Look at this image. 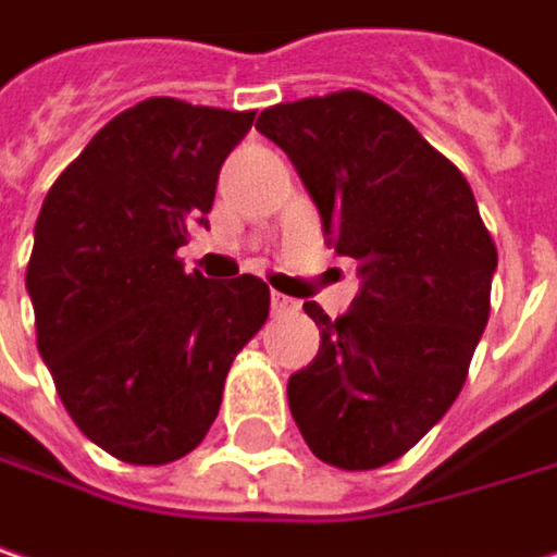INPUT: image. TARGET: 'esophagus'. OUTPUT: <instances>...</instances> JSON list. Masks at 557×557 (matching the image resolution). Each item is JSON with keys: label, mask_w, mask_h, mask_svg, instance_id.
Segmentation results:
<instances>
[{"label": "esophagus", "mask_w": 557, "mask_h": 557, "mask_svg": "<svg viewBox=\"0 0 557 557\" xmlns=\"http://www.w3.org/2000/svg\"><path fill=\"white\" fill-rule=\"evenodd\" d=\"M271 309L274 314H289V311H296V299H289L283 293H271Z\"/></svg>", "instance_id": "34e87169"}]
</instances>
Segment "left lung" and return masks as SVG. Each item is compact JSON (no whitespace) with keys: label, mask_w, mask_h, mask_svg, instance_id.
I'll return each instance as SVG.
<instances>
[{"label":"left lung","mask_w":557,"mask_h":557,"mask_svg":"<svg viewBox=\"0 0 557 557\" xmlns=\"http://www.w3.org/2000/svg\"><path fill=\"white\" fill-rule=\"evenodd\" d=\"M255 128L293 160L324 233L362 274L341 318L302 306L321 346L289 377L293 419L318 460L377 470L457 400L488 324L498 248L467 176L372 94L277 103Z\"/></svg>","instance_id":"obj_1"}]
</instances>
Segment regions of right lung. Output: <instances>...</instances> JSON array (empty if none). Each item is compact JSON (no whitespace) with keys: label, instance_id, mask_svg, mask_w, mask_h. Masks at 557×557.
I'll return each mask as SVG.
<instances>
[{"label":"right lung","instance_id":"1","mask_svg":"<svg viewBox=\"0 0 557 557\" xmlns=\"http://www.w3.org/2000/svg\"><path fill=\"white\" fill-rule=\"evenodd\" d=\"M255 110L150 97L110 119L44 198L27 261L37 349L75 425L122 463L163 467L205 442L223 381L261 331V277L185 271Z\"/></svg>","mask_w":557,"mask_h":557}]
</instances>
